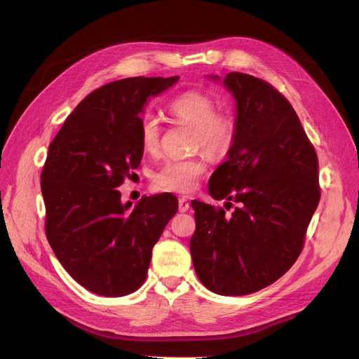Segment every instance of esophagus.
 <instances>
[{
    "mask_svg": "<svg viewBox=\"0 0 359 359\" xmlns=\"http://www.w3.org/2000/svg\"><path fill=\"white\" fill-rule=\"evenodd\" d=\"M189 208H190V202L186 198H180V201H178L180 212H186V211H189Z\"/></svg>",
    "mask_w": 359,
    "mask_h": 359,
    "instance_id": "esophagus-1",
    "label": "esophagus"
}]
</instances>
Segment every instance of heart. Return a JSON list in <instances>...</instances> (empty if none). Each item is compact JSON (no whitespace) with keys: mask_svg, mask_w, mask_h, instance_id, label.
I'll return each instance as SVG.
<instances>
[{"mask_svg":"<svg viewBox=\"0 0 359 359\" xmlns=\"http://www.w3.org/2000/svg\"><path fill=\"white\" fill-rule=\"evenodd\" d=\"M169 109L180 123L193 127V144L212 157L229 153L235 140L236 127L231 115L217 112L212 97L201 91H186L170 102ZM139 136L144 149L153 151L160 144L161 124L154 112H145L139 121ZM206 170L205 160L166 158L154 170L153 181L161 190L190 193L198 187Z\"/></svg>","mask_w":359,"mask_h":359,"instance_id":"1","label":"heart"}]
</instances>
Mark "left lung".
<instances>
[{
  "mask_svg": "<svg viewBox=\"0 0 359 359\" xmlns=\"http://www.w3.org/2000/svg\"><path fill=\"white\" fill-rule=\"evenodd\" d=\"M223 83L236 100V133L210 194L238 206L227 214L193 201L190 252L206 289L240 297L273 285L301 255L320 199L319 165L295 109L273 85L240 72Z\"/></svg>",
  "mask_w": 359,
  "mask_h": 359,
  "instance_id": "obj_1",
  "label": "left lung"
}]
</instances>
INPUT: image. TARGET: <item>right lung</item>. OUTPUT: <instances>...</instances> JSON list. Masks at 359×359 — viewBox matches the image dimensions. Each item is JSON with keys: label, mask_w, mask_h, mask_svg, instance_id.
<instances>
[{"label": "right lung", "mask_w": 359, "mask_h": 359, "mask_svg": "<svg viewBox=\"0 0 359 359\" xmlns=\"http://www.w3.org/2000/svg\"><path fill=\"white\" fill-rule=\"evenodd\" d=\"M178 79L139 76L100 86L49 145L40 175L46 238L64 269L97 295L123 297L144 285L153 247L178 211L170 193L144 196L130 210L116 189L142 160L147 99Z\"/></svg>", "instance_id": "add662e5"}]
</instances>
